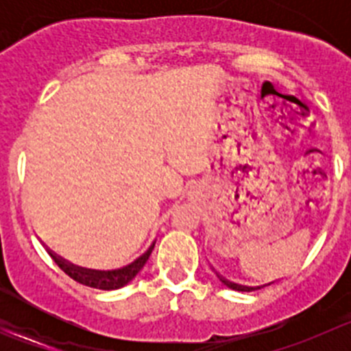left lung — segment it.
<instances>
[{
    "label": "left lung",
    "mask_w": 351,
    "mask_h": 351,
    "mask_svg": "<svg viewBox=\"0 0 351 351\" xmlns=\"http://www.w3.org/2000/svg\"><path fill=\"white\" fill-rule=\"evenodd\" d=\"M218 278H219V281H221V283L225 285V287L232 288V290H237V291H253V290H260V288H262V287H244V285L232 283V281L225 280V278H221V276H219V274H218ZM269 285H271V283H269ZM263 287H267V285H263Z\"/></svg>",
    "instance_id": "left-lung-1"
}]
</instances>
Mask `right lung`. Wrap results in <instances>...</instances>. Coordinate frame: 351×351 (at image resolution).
I'll return each instance as SVG.
<instances>
[{"label":"right lung","instance_id":"right-lung-1","mask_svg":"<svg viewBox=\"0 0 351 351\" xmlns=\"http://www.w3.org/2000/svg\"><path fill=\"white\" fill-rule=\"evenodd\" d=\"M154 243L156 241H153V244L147 247L144 255L138 256L137 260H133L132 263H128L125 267L116 269V271H95V269L79 267V265H73V263L66 262L64 258L52 253L51 250H49V255L60 265L61 271L70 276L71 280H75L77 283L86 285V287L91 288H98V290H117V288H123L125 285H128L141 272V269L144 267L145 262L151 256V253H153Z\"/></svg>","mask_w":351,"mask_h":351}]
</instances>
